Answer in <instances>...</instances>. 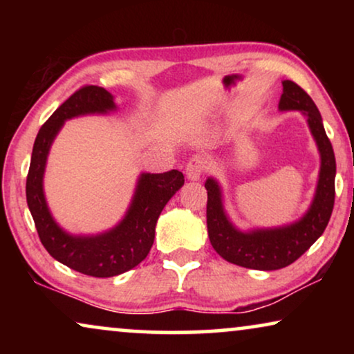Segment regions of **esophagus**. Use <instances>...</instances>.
<instances>
[{
    "instance_id": "1",
    "label": "esophagus",
    "mask_w": 354,
    "mask_h": 354,
    "mask_svg": "<svg viewBox=\"0 0 354 354\" xmlns=\"http://www.w3.org/2000/svg\"><path fill=\"white\" fill-rule=\"evenodd\" d=\"M207 169H209V161H207L206 158L200 156V154H195V156H192L190 161L187 162L185 172L190 180H198L203 174L207 172Z\"/></svg>"
}]
</instances>
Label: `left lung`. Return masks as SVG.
<instances>
[{"label": "left lung", "mask_w": 354, "mask_h": 354, "mask_svg": "<svg viewBox=\"0 0 354 354\" xmlns=\"http://www.w3.org/2000/svg\"><path fill=\"white\" fill-rule=\"evenodd\" d=\"M283 93L280 96L279 108L304 111L308 124L316 138L321 151V174L316 196L306 216L301 221L288 227L272 230H256L243 234L234 229L227 221L222 209L219 185L212 178H207L206 222L207 235L217 253L232 264L256 270H275L287 268L299 256L311 248V245L324 234L330 221L333 203H335V154L321 113L306 91L292 80L283 82Z\"/></svg>", "instance_id": "8db88e82"}]
</instances>
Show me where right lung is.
Segmentation results:
<instances>
[{"instance_id":"obj_1","label":"right lung","mask_w":354,"mask_h":354,"mask_svg":"<svg viewBox=\"0 0 354 354\" xmlns=\"http://www.w3.org/2000/svg\"><path fill=\"white\" fill-rule=\"evenodd\" d=\"M111 109H114L113 96L103 86L84 85L72 93L38 130L26 183L27 205L43 246L59 263L91 277L119 275L147 258L159 214L185 182L183 174L176 169L164 174H143L132 206L115 229L90 239L62 232L53 221L43 196L41 180L48 149L66 119Z\"/></svg>"}]
</instances>
